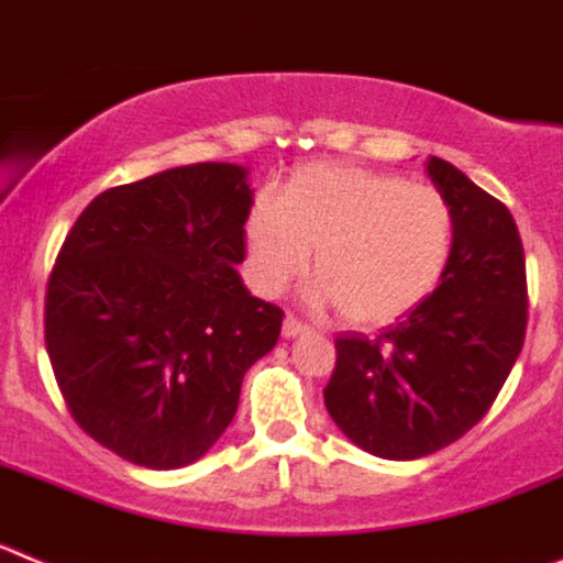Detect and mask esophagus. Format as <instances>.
<instances>
[{
  "label": "esophagus",
  "instance_id": "1",
  "mask_svg": "<svg viewBox=\"0 0 563 563\" xmlns=\"http://www.w3.org/2000/svg\"><path fill=\"white\" fill-rule=\"evenodd\" d=\"M301 332H307V324H301L296 316H287L285 324H282V335L296 338V335H301Z\"/></svg>",
  "mask_w": 563,
  "mask_h": 563
}]
</instances>
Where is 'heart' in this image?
Instances as JSON below:
<instances>
[{"mask_svg":"<svg viewBox=\"0 0 563 563\" xmlns=\"http://www.w3.org/2000/svg\"><path fill=\"white\" fill-rule=\"evenodd\" d=\"M253 285L273 296L310 265L316 305L352 324H391L440 287L454 258L456 217L437 188L400 174L310 163L258 197L245 222Z\"/></svg>","mask_w":563,"mask_h":563,"instance_id":"obj_1","label":"heart"}]
</instances>
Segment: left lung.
<instances>
[{
	"label": "left lung",
	"instance_id": "obj_1",
	"mask_svg": "<svg viewBox=\"0 0 563 563\" xmlns=\"http://www.w3.org/2000/svg\"><path fill=\"white\" fill-rule=\"evenodd\" d=\"M456 217L451 267L377 338L338 335L324 402L357 449L420 460L471 431L514 369L527 332L525 247L514 217L449 161L426 163Z\"/></svg>",
	"mask_w": 563,
	"mask_h": 563
}]
</instances>
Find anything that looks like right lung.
<instances>
[{"mask_svg":"<svg viewBox=\"0 0 563 563\" xmlns=\"http://www.w3.org/2000/svg\"><path fill=\"white\" fill-rule=\"evenodd\" d=\"M247 168L194 163L109 188L58 251L44 341L69 415L134 465L206 456L285 312L251 296Z\"/></svg>","mask_w":563,"mask_h":563,"instance_id":"right-lung-1","label":"right lung"}]
</instances>
